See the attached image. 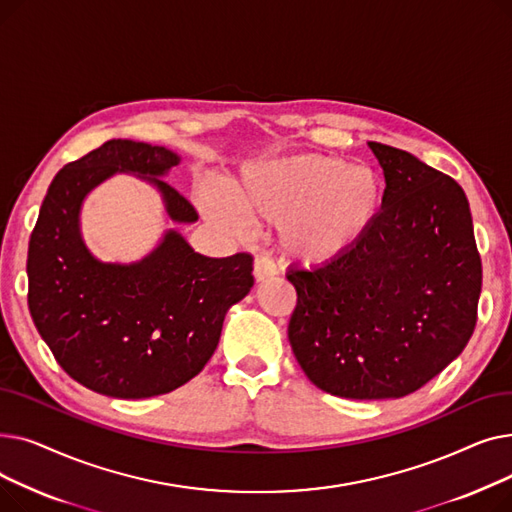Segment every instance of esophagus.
<instances>
[{
  "mask_svg": "<svg viewBox=\"0 0 512 512\" xmlns=\"http://www.w3.org/2000/svg\"><path fill=\"white\" fill-rule=\"evenodd\" d=\"M253 274H255L257 282H265L278 274V267L270 255H259L253 265Z\"/></svg>",
  "mask_w": 512,
  "mask_h": 512,
  "instance_id": "1",
  "label": "esophagus"
}]
</instances>
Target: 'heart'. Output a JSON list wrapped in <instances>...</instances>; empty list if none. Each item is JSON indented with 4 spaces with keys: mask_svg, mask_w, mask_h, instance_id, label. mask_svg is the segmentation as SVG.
Masks as SVG:
<instances>
[{
    "mask_svg": "<svg viewBox=\"0 0 512 512\" xmlns=\"http://www.w3.org/2000/svg\"><path fill=\"white\" fill-rule=\"evenodd\" d=\"M382 178L332 155H294L253 166L228 186L226 201L245 222L282 226L284 251L305 263L330 261L367 234L382 209ZM213 218L234 215L211 203Z\"/></svg>",
    "mask_w": 512,
    "mask_h": 512,
    "instance_id": "heart-1",
    "label": "heart"
}]
</instances>
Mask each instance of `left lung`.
Listing matches in <instances>:
<instances>
[{
  "label": "left lung",
  "instance_id": "left-lung-1",
  "mask_svg": "<svg viewBox=\"0 0 512 512\" xmlns=\"http://www.w3.org/2000/svg\"><path fill=\"white\" fill-rule=\"evenodd\" d=\"M386 178L378 220L332 261L290 267L288 340L324 392L382 400L425 386L463 353L477 321L481 259L459 182L369 143Z\"/></svg>",
  "mask_w": 512,
  "mask_h": 512
}]
</instances>
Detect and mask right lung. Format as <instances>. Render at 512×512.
Segmentation results:
<instances>
[{
  "label": "right lung",
  "mask_w": 512,
  "mask_h": 512,
  "mask_svg": "<svg viewBox=\"0 0 512 512\" xmlns=\"http://www.w3.org/2000/svg\"><path fill=\"white\" fill-rule=\"evenodd\" d=\"M180 157L166 147L112 139L64 166L31 234L29 309L41 338L72 380L114 398L168 394L205 367L226 311L253 286V257L213 259L168 230L141 261L105 263L80 234V207L116 172L137 174L164 197L170 220L197 211L159 180Z\"/></svg>",
  "instance_id": "1"
}]
</instances>
